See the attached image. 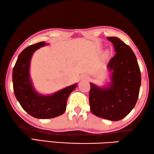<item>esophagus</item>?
<instances>
[{"label": "esophagus", "instance_id": "34e87169", "mask_svg": "<svg viewBox=\"0 0 154 154\" xmlns=\"http://www.w3.org/2000/svg\"><path fill=\"white\" fill-rule=\"evenodd\" d=\"M82 80H86V79H88V76H86V75H83V76H82Z\"/></svg>", "mask_w": 154, "mask_h": 154}]
</instances>
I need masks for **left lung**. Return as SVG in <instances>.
I'll return each instance as SVG.
<instances>
[{
    "instance_id": "8db88e82",
    "label": "left lung",
    "mask_w": 154,
    "mask_h": 154,
    "mask_svg": "<svg viewBox=\"0 0 154 154\" xmlns=\"http://www.w3.org/2000/svg\"><path fill=\"white\" fill-rule=\"evenodd\" d=\"M116 54L108 64L112 72L110 82L99 87L90 82V110L103 119L119 121L128 115L136 104L141 73L137 58L130 46L115 37H108Z\"/></svg>"
}]
</instances>
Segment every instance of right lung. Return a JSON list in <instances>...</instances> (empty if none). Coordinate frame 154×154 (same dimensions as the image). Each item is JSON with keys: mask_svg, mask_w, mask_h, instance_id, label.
Listing matches in <instances>:
<instances>
[{"mask_svg": "<svg viewBox=\"0 0 154 154\" xmlns=\"http://www.w3.org/2000/svg\"><path fill=\"white\" fill-rule=\"evenodd\" d=\"M44 42L30 45L20 53L12 72L15 97L29 115L37 119H51L65 112L66 102L77 83L51 95L40 94L35 90L30 78V60L35 51L48 45Z\"/></svg>", "mask_w": 154, "mask_h": 154, "instance_id": "obj_1", "label": "right lung"}]
</instances>
